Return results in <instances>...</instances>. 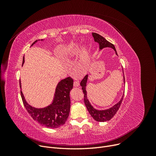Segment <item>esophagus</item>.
<instances>
[{
  "instance_id": "1",
  "label": "esophagus",
  "mask_w": 156,
  "mask_h": 156,
  "mask_svg": "<svg viewBox=\"0 0 156 156\" xmlns=\"http://www.w3.org/2000/svg\"><path fill=\"white\" fill-rule=\"evenodd\" d=\"M79 84H80V83H79V81L78 80H75V81H74V86L75 87H78Z\"/></svg>"
}]
</instances>
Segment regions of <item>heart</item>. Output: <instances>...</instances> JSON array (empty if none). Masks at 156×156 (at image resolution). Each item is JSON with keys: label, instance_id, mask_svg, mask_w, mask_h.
Listing matches in <instances>:
<instances>
[{"label": "heart", "instance_id": "1", "mask_svg": "<svg viewBox=\"0 0 156 156\" xmlns=\"http://www.w3.org/2000/svg\"><path fill=\"white\" fill-rule=\"evenodd\" d=\"M79 52H80L79 48L77 47H72L71 48H70L69 50L66 53L65 55L66 57H72L73 56L76 55ZM80 59H81V62L84 64L88 62V61H89L88 55L87 52L85 49H84V50H83L82 52H81Z\"/></svg>", "mask_w": 156, "mask_h": 156}]
</instances>
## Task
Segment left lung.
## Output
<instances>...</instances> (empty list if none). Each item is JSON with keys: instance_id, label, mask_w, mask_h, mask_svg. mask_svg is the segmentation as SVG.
I'll return each instance as SVG.
<instances>
[{"instance_id": "obj_1", "label": "left lung", "mask_w": 156, "mask_h": 156, "mask_svg": "<svg viewBox=\"0 0 156 156\" xmlns=\"http://www.w3.org/2000/svg\"><path fill=\"white\" fill-rule=\"evenodd\" d=\"M92 36L94 38L95 42L99 44L100 50H102V48L105 47H111L114 49V51L116 52V54L118 55L115 47H114V45L110 43L103 37L96 34V33H92ZM88 75H87L83 78V79L81 80L80 83V85L81 87V88L83 90V92L84 94V102L88 109V111L89 112L90 114L92 117L97 121L104 122V121H109L111 118H112V117L115 115L116 113L118 111L120 105L122 103V99H123L124 94L121 97V100L116 104L114 105L112 108H110L109 109H105V110H97L93 107V106L91 105V104L90 103L88 99H87V93L86 90V87H87V83L88 80ZM123 78H124L123 79H124V83H125V76H123Z\"/></svg>"}]
</instances>
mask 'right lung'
I'll list each match as a JSON object with an SVG mask.
<instances>
[{"label":"right lung","instance_id":"1","mask_svg":"<svg viewBox=\"0 0 156 156\" xmlns=\"http://www.w3.org/2000/svg\"><path fill=\"white\" fill-rule=\"evenodd\" d=\"M37 40L31 44L34 45ZM41 40H44L41 39ZM24 57L23 59V65ZM20 85L21 89V81ZM73 87V80L68 77L62 80L57 84L52 102L44 108H35L28 104L21 90V95L27 111L35 121L47 128H56L63 125L68 119L70 112L71 101L69 93Z\"/></svg>","mask_w":156,"mask_h":156}]
</instances>
